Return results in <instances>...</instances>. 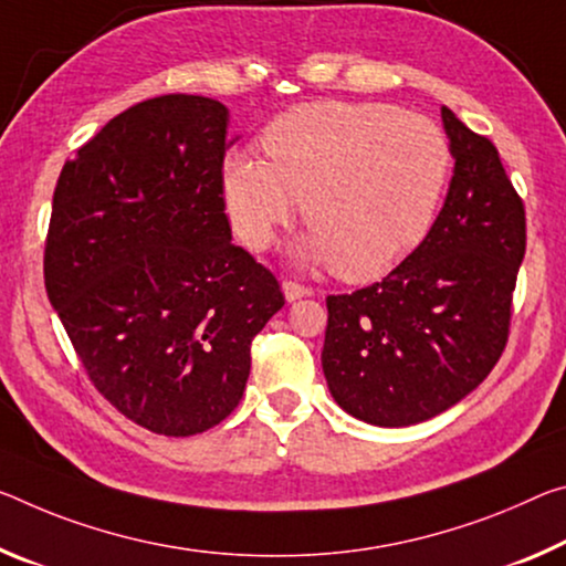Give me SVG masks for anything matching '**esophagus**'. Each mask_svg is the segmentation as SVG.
I'll return each mask as SVG.
<instances>
[{
	"mask_svg": "<svg viewBox=\"0 0 566 566\" xmlns=\"http://www.w3.org/2000/svg\"><path fill=\"white\" fill-rule=\"evenodd\" d=\"M282 292H284L286 302H297V300L310 297V294H312L310 286H304L300 282H292V280L290 282H282Z\"/></svg>",
	"mask_w": 566,
	"mask_h": 566,
	"instance_id": "esophagus-1",
	"label": "esophagus"
}]
</instances>
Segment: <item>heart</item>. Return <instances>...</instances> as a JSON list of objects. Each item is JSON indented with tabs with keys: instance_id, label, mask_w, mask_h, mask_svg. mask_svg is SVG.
I'll return each mask as SVG.
<instances>
[{
	"instance_id": "heart-1",
	"label": "heart",
	"mask_w": 566,
	"mask_h": 566,
	"mask_svg": "<svg viewBox=\"0 0 566 566\" xmlns=\"http://www.w3.org/2000/svg\"><path fill=\"white\" fill-rule=\"evenodd\" d=\"M266 158L229 150L223 206L239 239L262 251L302 199L297 254L353 282L402 262L441 209L451 143L441 125L385 103L322 101L266 125Z\"/></svg>"
}]
</instances>
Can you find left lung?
<instances>
[{
  "label": "left lung",
  "mask_w": 566,
  "mask_h": 566,
  "mask_svg": "<svg viewBox=\"0 0 566 566\" xmlns=\"http://www.w3.org/2000/svg\"><path fill=\"white\" fill-rule=\"evenodd\" d=\"M441 118L455 166L428 237L382 282L327 297V388L370 426L406 428L453 408L509 339L524 203L496 146L446 105Z\"/></svg>",
  "instance_id": "8db88e82"
}]
</instances>
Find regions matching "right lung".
I'll return each mask as SVG.
<instances>
[{"instance_id":"obj_1","label":"right lung","mask_w":566,"mask_h":566,"mask_svg":"<svg viewBox=\"0 0 566 566\" xmlns=\"http://www.w3.org/2000/svg\"><path fill=\"white\" fill-rule=\"evenodd\" d=\"M229 107L160 95L62 166L44 286L105 400L160 436L213 428L244 396L251 339L284 307L274 274L231 244L221 164Z\"/></svg>"}]
</instances>
